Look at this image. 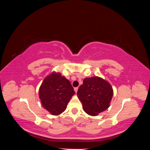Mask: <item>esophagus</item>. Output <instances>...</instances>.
<instances>
[{
  "instance_id": "esophagus-1",
  "label": "esophagus",
  "mask_w": 150,
  "mask_h": 150,
  "mask_svg": "<svg viewBox=\"0 0 150 150\" xmlns=\"http://www.w3.org/2000/svg\"><path fill=\"white\" fill-rule=\"evenodd\" d=\"M74 91H75V93H76L77 92H78V88H74Z\"/></svg>"
}]
</instances>
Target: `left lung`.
<instances>
[{
  "mask_svg": "<svg viewBox=\"0 0 150 150\" xmlns=\"http://www.w3.org/2000/svg\"><path fill=\"white\" fill-rule=\"evenodd\" d=\"M83 110L90 116H97L110 107L113 89L107 81L95 76L86 78L77 93Z\"/></svg>",
  "mask_w": 150,
  "mask_h": 150,
  "instance_id": "1",
  "label": "left lung"
}]
</instances>
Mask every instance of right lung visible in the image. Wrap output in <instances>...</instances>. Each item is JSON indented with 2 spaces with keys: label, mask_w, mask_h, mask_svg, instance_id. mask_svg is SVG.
<instances>
[{
  "label": "right lung",
  "mask_w": 150,
  "mask_h": 150,
  "mask_svg": "<svg viewBox=\"0 0 150 150\" xmlns=\"http://www.w3.org/2000/svg\"><path fill=\"white\" fill-rule=\"evenodd\" d=\"M74 94L70 81L56 72L46 77L39 89V96L43 108L56 116L66 110Z\"/></svg>",
  "instance_id": "add662e5"
}]
</instances>
